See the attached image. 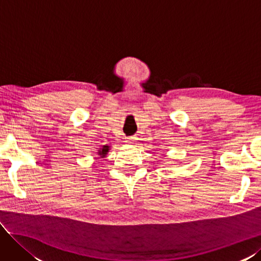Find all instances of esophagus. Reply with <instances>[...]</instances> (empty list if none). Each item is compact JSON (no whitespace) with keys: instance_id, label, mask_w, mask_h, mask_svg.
I'll return each mask as SVG.
<instances>
[{"instance_id":"34e87169","label":"esophagus","mask_w":261,"mask_h":261,"mask_svg":"<svg viewBox=\"0 0 261 261\" xmlns=\"http://www.w3.org/2000/svg\"><path fill=\"white\" fill-rule=\"evenodd\" d=\"M133 142H135V138H133V137H131V138H125V143L133 144Z\"/></svg>"}]
</instances>
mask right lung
I'll return each mask as SVG.
<instances>
[{
  "mask_svg": "<svg viewBox=\"0 0 261 261\" xmlns=\"http://www.w3.org/2000/svg\"><path fill=\"white\" fill-rule=\"evenodd\" d=\"M110 151V145H102V146H100L99 148H98V151H97V154H98V156L100 159H105L106 158V155L108 154V152Z\"/></svg>",
  "mask_w": 261,
  "mask_h": 261,
  "instance_id": "add662e5",
  "label": "right lung"
}]
</instances>
